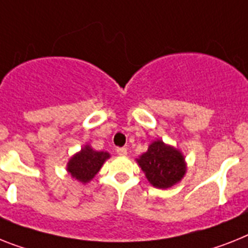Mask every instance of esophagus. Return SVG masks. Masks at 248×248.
<instances>
[{
	"label": "esophagus",
	"instance_id": "1",
	"mask_svg": "<svg viewBox=\"0 0 248 248\" xmlns=\"http://www.w3.org/2000/svg\"><path fill=\"white\" fill-rule=\"evenodd\" d=\"M116 153H118L119 156H126L128 151H126V148H116Z\"/></svg>",
	"mask_w": 248,
	"mask_h": 248
}]
</instances>
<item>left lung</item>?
I'll return each instance as SVG.
<instances>
[{"mask_svg": "<svg viewBox=\"0 0 248 248\" xmlns=\"http://www.w3.org/2000/svg\"><path fill=\"white\" fill-rule=\"evenodd\" d=\"M148 183L157 189H169L184 179L187 170L185 156L179 148L156 139L136 159Z\"/></svg>", "mask_w": 248, "mask_h": 248, "instance_id": "obj_1", "label": "left lung"}]
</instances>
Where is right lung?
Wrapping results in <instances>:
<instances>
[{
  "label": "right lung",
  "instance_id": "right-lung-1",
  "mask_svg": "<svg viewBox=\"0 0 248 248\" xmlns=\"http://www.w3.org/2000/svg\"><path fill=\"white\" fill-rule=\"evenodd\" d=\"M111 156L109 152L95 151L90 144H85L81 151L69 158L67 163V172L79 183L87 184L97 175L102 165Z\"/></svg>",
  "mask_w": 248,
  "mask_h": 248
}]
</instances>
